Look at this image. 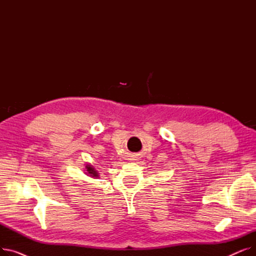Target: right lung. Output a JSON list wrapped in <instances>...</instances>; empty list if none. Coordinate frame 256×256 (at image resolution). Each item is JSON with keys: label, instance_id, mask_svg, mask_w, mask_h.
Returning <instances> with one entry per match:
<instances>
[{"label": "right lung", "instance_id": "1", "mask_svg": "<svg viewBox=\"0 0 256 256\" xmlns=\"http://www.w3.org/2000/svg\"><path fill=\"white\" fill-rule=\"evenodd\" d=\"M85 173L87 174L88 176H90V178H98L100 176H98V172L93 168V166L92 165H90V164H87L86 166H85Z\"/></svg>", "mask_w": 256, "mask_h": 256}]
</instances>
